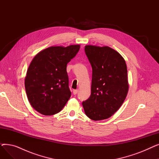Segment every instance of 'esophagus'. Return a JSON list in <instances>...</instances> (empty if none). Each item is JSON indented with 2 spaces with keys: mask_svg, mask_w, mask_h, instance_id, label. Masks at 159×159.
Here are the masks:
<instances>
[{
  "mask_svg": "<svg viewBox=\"0 0 159 159\" xmlns=\"http://www.w3.org/2000/svg\"><path fill=\"white\" fill-rule=\"evenodd\" d=\"M78 92H79V89H74L73 91V95H77L78 93Z\"/></svg>",
  "mask_w": 159,
  "mask_h": 159,
  "instance_id": "esophagus-1",
  "label": "esophagus"
}]
</instances>
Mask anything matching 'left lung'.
<instances>
[{"label":"left lung","mask_w":159,"mask_h":159,"mask_svg":"<svg viewBox=\"0 0 159 159\" xmlns=\"http://www.w3.org/2000/svg\"><path fill=\"white\" fill-rule=\"evenodd\" d=\"M84 51L92 68V80L91 95L82 106L91 120L106 119L119 109L126 97V64L117 52L108 46L88 45Z\"/></svg>","instance_id":"obj_1"}]
</instances>
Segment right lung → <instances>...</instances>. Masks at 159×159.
I'll use <instances>...</instances> for the list:
<instances>
[{
    "label": "right lung",
    "instance_id": "obj_1",
    "mask_svg": "<svg viewBox=\"0 0 159 159\" xmlns=\"http://www.w3.org/2000/svg\"><path fill=\"white\" fill-rule=\"evenodd\" d=\"M80 45L52 46L32 60L25 78L28 101L44 115L60 112L71 97L66 66L79 51Z\"/></svg>",
    "mask_w": 159,
    "mask_h": 159
}]
</instances>
